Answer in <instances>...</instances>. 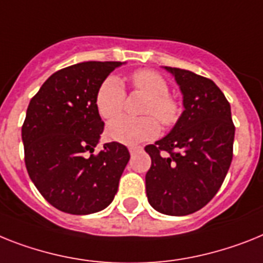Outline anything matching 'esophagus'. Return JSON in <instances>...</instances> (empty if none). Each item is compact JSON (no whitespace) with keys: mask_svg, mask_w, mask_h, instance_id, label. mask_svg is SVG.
I'll list each match as a JSON object with an SVG mask.
<instances>
[{"mask_svg":"<svg viewBox=\"0 0 263 263\" xmlns=\"http://www.w3.org/2000/svg\"><path fill=\"white\" fill-rule=\"evenodd\" d=\"M140 151H142V146H140V145H130L129 146L130 155H134V153H137V152Z\"/></svg>","mask_w":263,"mask_h":263,"instance_id":"1","label":"esophagus"}]
</instances>
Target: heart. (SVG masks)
Segmentation results:
<instances>
[{
  "label": "heart",
  "instance_id": "heart-1",
  "mask_svg": "<svg viewBox=\"0 0 263 263\" xmlns=\"http://www.w3.org/2000/svg\"><path fill=\"white\" fill-rule=\"evenodd\" d=\"M132 83L137 91L147 97L142 118L121 117L110 122L107 137L121 144L133 145L152 140L160 133V122L172 126L177 122L181 108L179 102L169 95V84L164 77L152 69H138L132 75ZM126 91L122 80L117 75H110L99 86L95 97V106L99 116L105 119L118 117L123 110Z\"/></svg>",
  "mask_w": 263,
  "mask_h": 263
}]
</instances>
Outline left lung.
Returning a JSON list of instances; mask_svg holds the SVG:
<instances>
[{"mask_svg":"<svg viewBox=\"0 0 263 263\" xmlns=\"http://www.w3.org/2000/svg\"><path fill=\"white\" fill-rule=\"evenodd\" d=\"M165 69L179 84L184 111L168 136L145 146L152 158L146 196L156 211L184 216L204 207L224 181L235 126L229 101L211 79Z\"/></svg>","mask_w":263,"mask_h":263,"instance_id":"8db88e82","label":"left lung"}]
</instances>
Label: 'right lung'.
Here are the masks:
<instances>
[{
	"mask_svg": "<svg viewBox=\"0 0 263 263\" xmlns=\"http://www.w3.org/2000/svg\"><path fill=\"white\" fill-rule=\"evenodd\" d=\"M122 64L84 62L66 67L30 99L21 129L25 165L39 192L60 211H102L118 191L130 158L127 147L108 142L92 153L105 126L95 106L97 91Z\"/></svg>",
	"mask_w": 263,
	"mask_h": 263,
	"instance_id": "1",
	"label": "right lung"
}]
</instances>
